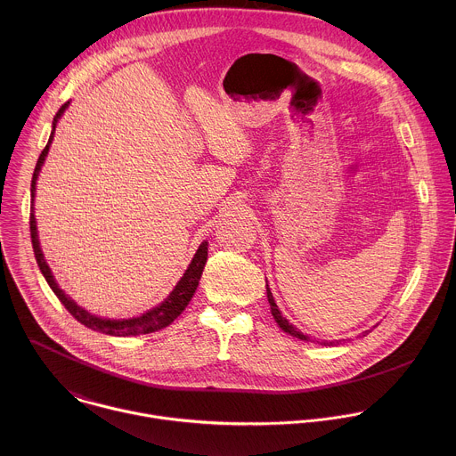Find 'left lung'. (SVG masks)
<instances>
[{
  "instance_id": "1",
  "label": "left lung",
  "mask_w": 456,
  "mask_h": 456,
  "mask_svg": "<svg viewBox=\"0 0 456 456\" xmlns=\"http://www.w3.org/2000/svg\"><path fill=\"white\" fill-rule=\"evenodd\" d=\"M266 298H268V304H270V311H272V316H273V320L277 322V325L281 326L286 333H289L291 337H297V338H300V340H311L307 335H304L297 326L291 325L289 322H286L284 318H282V314H281V311L277 309V305H275V300H273V297H272V291H270V288H268V284H266ZM370 330H367L365 331V335L369 333ZM335 342L338 344L340 340H323V342H320V344H323V346H335Z\"/></svg>"
}]
</instances>
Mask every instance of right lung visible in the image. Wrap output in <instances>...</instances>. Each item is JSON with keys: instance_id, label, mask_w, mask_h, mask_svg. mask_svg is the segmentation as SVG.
I'll list each match as a JSON object with an SVG mask.
<instances>
[{"instance_id": "right-lung-1", "label": "right lung", "mask_w": 456, "mask_h": 456, "mask_svg": "<svg viewBox=\"0 0 456 456\" xmlns=\"http://www.w3.org/2000/svg\"><path fill=\"white\" fill-rule=\"evenodd\" d=\"M68 103L69 102H66L65 105H61V109L58 110L56 118H54V123H53V131H51L49 142L44 147V151H42V154H40V158L37 161V167H35V172H33V181H31V198H35V184H37V179H38V172H40V168H42V165L45 161V156L49 152L51 142L54 138L56 123L61 118V114L65 112ZM29 232H31V242H33V251H35L37 263H38L45 281L49 282V286L53 288L56 297L61 300V304L65 305L66 311L77 322H80L82 325H86L87 328H91V330H96V331H102V333H107V335H118V337L138 335V333H152V331H158V330L170 325L174 320H177V316L188 307L190 300L193 298L196 286L200 282V277H201V272H203V266H205V261H207V242H201V246L198 248L195 258L190 263L186 273L183 275V279L179 281L175 289L170 293V297L161 305H158L156 309H152V311H149V313H145V314H142L138 318H133V320H123V322H119V320H105V318H98V316L89 314L87 311L78 307L68 295H65L63 289H60V286L54 281V275H53L47 261L44 260L42 249H40V242H38V235H37V221H35V214H33V201H31V214H29Z\"/></svg>"}]
</instances>
